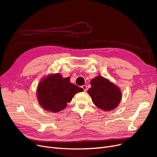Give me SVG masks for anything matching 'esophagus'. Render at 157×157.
Here are the masks:
<instances>
[{
	"label": "esophagus",
	"instance_id": "34e87169",
	"mask_svg": "<svg viewBox=\"0 0 157 157\" xmlns=\"http://www.w3.org/2000/svg\"><path fill=\"white\" fill-rule=\"evenodd\" d=\"M82 89L84 90V92H86V90H87V86H86V85H83V86H82Z\"/></svg>",
	"mask_w": 157,
	"mask_h": 157
}]
</instances>
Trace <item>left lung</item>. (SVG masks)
Returning <instances> with one entry per match:
<instances>
[{
    "label": "left lung",
    "mask_w": 157,
    "mask_h": 157,
    "mask_svg": "<svg viewBox=\"0 0 157 157\" xmlns=\"http://www.w3.org/2000/svg\"><path fill=\"white\" fill-rule=\"evenodd\" d=\"M91 86L88 93L92 98L94 105L103 111L115 109L122 99L121 90L110 80L101 76L91 80Z\"/></svg>",
    "instance_id": "obj_1"
}]
</instances>
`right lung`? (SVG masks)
<instances>
[{"instance_id": "right-lung-1", "label": "right lung", "mask_w": 157, "mask_h": 157, "mask_svg": "<svg viewBox=\"0 0 157 157\" xmlns=\"http://www.w3.org/2000/svg\"><path fill=\"white\" fill-rule=\"evenodd\" d=\"M84 91L82 88L70 82V77L63 78L59 73L44 78L37 87V99L46 111L59 112L67 106L76 94Z\"/></svg>"}]
</instances>
